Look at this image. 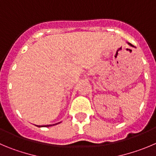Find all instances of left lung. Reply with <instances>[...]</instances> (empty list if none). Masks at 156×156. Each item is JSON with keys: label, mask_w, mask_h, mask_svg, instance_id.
Returning <instances> with one entry per match:
<instances>
[{"label": "left lung", "mask_w": 156, "mask_h": 156, "mask_svg": "<svg viewBox=\"0 0 156 156\" xmlns=\"http://www.w3.org/2000/svg\"><path fill=\"white\" fill-rule=\"evenodd\" d=\"M128 44H129V45H131V46H132V44H130V43H128Z\"/></svg>", "instance_id": "left-lung-1"}]
</instances>
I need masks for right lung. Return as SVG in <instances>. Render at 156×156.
Segmentation results:
<instances>
[{"mask_svg":"<svg viewBox=\"0 0 156 156\" xmlns=\"http://www.w3.org/2000/svg\"><path fill=\"white\" fill-rule=\"evenodd\" d=\"M60 123V122H59ZM58 123H57V124H54V125H47V126H37V127H49V126H55V125H58Z\"/></svg>","mask_w":156,"mask_h":156,"instance_id":"obj_1","label":"right lung"}]
</instances>
